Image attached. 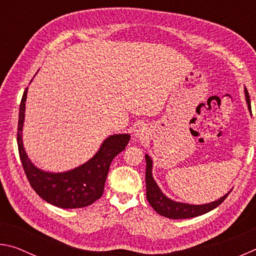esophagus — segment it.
<instances>
[{"mask_svg":"<svg viewBox=\"0 0 256 256\" xmlns=\"http://www.w3.org/2000/svg\"><path fill=\"white\" fill-rule=\"evenodd\" d=\"M142 132H144V131H141V128H138V130H136V136H141V134H142Z\"/></svg>","mask_w":256,"mask_h":256,"instance_id":"esophagus-1","label":"esophagus"}]
</instances>
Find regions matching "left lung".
Listing matches in <instances>:
<instances>
[{
  "mask_svg": "<svg viewBox=\"0 0 256 256\" xmlns=\"http://www.w3.org/2000/svg\"><path fill=\"white\" fill-rule=\"evenodd\" d=\"M245 97L246 102H248V110H250V94L248 89L245 88ZM146 200L149 201L150 206L154 208V210L159 214L160 216H166L170 219H188V218H194V216L204 214L206 212L214 210V208L222 204V203L226 200V198L229 196L232 190L220 198L219 200L206 203V204L201 206H194V204H188V203H180L172 201L168 198L160 190L157 183H156L152 177V160L148 154H146Z\"/></svg>",
  "mask_w": 256,
  "mask_h": 256,
  "instance_id": "obj_1",
  "label": "left lung"
}]
</instances>
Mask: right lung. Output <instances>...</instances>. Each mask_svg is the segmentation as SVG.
I'll use <instances>...</instances> for the list:
<instances>
[{"label":"right lung","mask_w":256,"mask_h":256,"mask_svg":"<svg viewBox=\"0 0 256 256\" xmlns=\"http://www.w3.org/2000/svg\"><path fill=\"white\" fill-rule=\"evenodd\" d=\"M27 90L28 88H26L20 102L16 141L21 162L30 185L46 202L63 209L92 204L102 196L110 164L125 149L130 141V134H115L107 138L89 162L72 170L48 172L38 170L29 160L22 144Z\"/></svg>","instance_id":"add662e5"}]
</instances>
